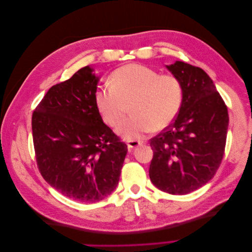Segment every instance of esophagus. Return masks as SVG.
Masks as SVG:
<instances>
[{"label":"esophagus","instance_id":"esophagus-1","mask_svg":"<svg viewBox=\"0 0 252 252\" xmlns=\"http://www.w3.org/2000/svg\"><path fill=\"white\" fill-rule=\"evenodd\" d=\"M143 143L140 142V141H127V146H128V149H133L135 147L140 146V145H142Z\"/></svg>","mask_w":252,"mask_h":252}]
</instances>
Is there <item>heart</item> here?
Listing matches in <instances>:
<instances>
[{
  "mask_svg": "<svg viewBox=\"0 0 252 252\" xmlns=\"http://www.w3.org/2000/svg\"><path fill=\"white\" fill-rule=\"evenodd\" d=\"M184 100L181 81L172 74H159L141 64H128L114 70L110 84L98 86L94 94L96 108L112 128L123 122L130 105L131 116L119 128L126 140L162 130L177 119Z\"/></svg>",
  "mask_w": 252,
  "mask_h": 252,
  "instance_id": "obj_1",
  "label": "heart"
}]
</instances>
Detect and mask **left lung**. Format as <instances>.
<instances>
[{
    "label": "left lung",
    "instance_id": "8db88e82",
    "mask_svg": "<svg viewBox=\"0 0 252 252\" xmlns=\"http://www.w3.org/2000/svg\"><path fill=\"white\" fill-rule=\"evenodd\" d=\"M183 85L184 100L172 123L152 138L149 177L157 188L187 194L209 182L222 163L229 117L202 68L177 61L167 66Z\"/></svg>",
    "mask_w": 252,
    "mask_h": 252
}]
</instances>
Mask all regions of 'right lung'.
I'll return each mask as SVG.
<instances>
[{
  "instance_id": "add662e5",
  "label": "right lung",
  "mask_w": 252,
  "mask_h": 252,
  "mask_svg": "<svg viewBox=\"0 0 252 252\" xmlns=\"http://www.w3.org/2000/svg\"><path fill=\"white\" fill-rule=\"evenodd\" d=\"M98 79L89 66L53 85L32 120L42 177L60 193L95 203L119 184L127 145L103 123L94 94Z\"/></svg>"
}]
</instances>
